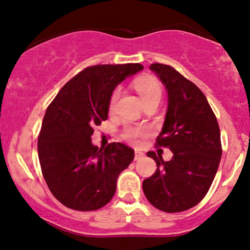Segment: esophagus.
<instances>
[{
    "label": "esophagus",
    "instance_id": "obj_1",
    "mask_svg": "<svg viewBox=\"0 0 250 250\" xmlns=\"http://www.w3.org/2000/svg\"><path fill=\"white\" fill-rule=\"evenodd\" d=\"M144 154L143 152H140V151H136V153H134V160H140L142 159V158H144Z\"/></svg>",
    "mask_w": 250,
    "mask_h": 250
}]
</instances>
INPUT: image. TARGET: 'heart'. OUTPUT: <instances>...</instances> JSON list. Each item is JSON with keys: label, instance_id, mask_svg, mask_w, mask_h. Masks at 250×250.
Returning a JSON list of instances; mask_svg holds the SVG:
<instances>
[{"label": "heart", "instance_id": "b5f03b06", "mask_svg": "<svg viewBox=\"0 0 250 250\" xmlns=\"http://www.w3.org/2000/svg\"><path fill=\"white\" fill-rule=\"evenodd\" d=\"M134 85H136V90L138 91V93H139L140 98H142L144 104L151 101H160L161 99V85L157 79L144 77V78L138 79ZM119 93L120 92L118 89L113 91L112 96H111V99H110V108H113L114 105H116V102L117 99H118ZM142 134H143L142 130H139V128H136V127H131V126L126 127L124 132H123V137L128 140H134L137 137L142 136Z\"/></svg>", "mask_w": 250, "mask_h": 250}]
</instances>
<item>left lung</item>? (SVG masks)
I'll use <instances>...</instances> for the list:
<instances>
[{
	"label": "left lung",
	"instance_id": "8db88e82",
	"mask_svg": "<svg viewBox=\"0 0 250 250\" xmlns=\"http://www.w3.org/2000/svg\"><path fill=\"white\" fill-rule=\"evenodd\" d=\"M149 70L163 82L168 104L157 145L173 152L169 161L154 152L158 168L143 181L147 200L158 209L178 213L198 205L207 194L221 159L218 120L202 91L165 64L155 63Z\"/></svg>",
	"mask_w": 250,
	"mask_h": 250
}]
</instances>
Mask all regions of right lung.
<instances>
[{
	"label": "right lung",
	"mask_w": 250,
	"mask_h": 250,
	"mask_svg": "<svg viewBox=\"0 0 250 250\" xmlns=\"http://www.w3.org/2000/svg\"><path fill=\"white\" fill-rule=\"evenodd\" d=\"M138 63L90 66L70 79L46 108L38 158L49 189L64 206L96 210L113 198L117 179L134 158L125 144H92L95 125L107 119L117 85L142 71Z\"/></svg>",
	"instance_id": "add662e5"
}]
</instances>
